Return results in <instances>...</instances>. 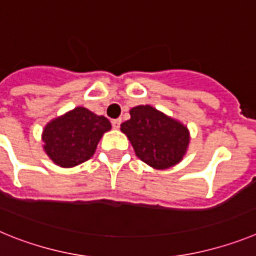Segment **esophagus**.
<instances>
[{"mask_svg":"<svg viewBox=\"0 0 256 256\" xmlns=\"http://www.w3.org/2000/svg\"><path fill=\"white\" fill-rule=\"evenodd\" d=\"M122 119H112V126L114 130H119V126H120Z\"/></svg>","mask_w":256,"mask_h":256,"instance_id":"1","label":"esophagus"}]
</instances>
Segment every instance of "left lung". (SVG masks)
<instances>
[{"instance_id":"1","label":"left lung","mask_w":256,"mask_h":256,"mask_svg":"<svg viewBox=\"0 0 256 256\" xmlns=\"http://www.w3.org/2000/svg\"><path fill=\"white\" fill-rule=\"evenodd\" d=\"M130 114L120 130L142 162L155 169H168L183 159L190 144L187 126L150 105L136 106Z\"/></svg>"}]
</instances>
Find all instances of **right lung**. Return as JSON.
<instances>
[{
    "instance_id": "right-lung-1",
    "label": "right lung",
    "mask_w": 256,
    "mask_h": 256,
    "mask_svg": "<svg viewBox=\"0 0 256 256\" xmlns=\"http://www.w3.org/2000/svg\"><path fill=\"white\" fill-rule=\"evenodd\" d=\"M110 130L108 118L76 108L44 126V148L56 165L72 168L91 159L102 134Z\"/></svg>"
}]
</instances>
